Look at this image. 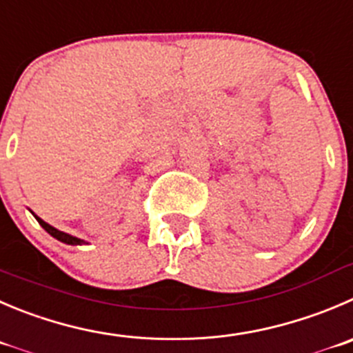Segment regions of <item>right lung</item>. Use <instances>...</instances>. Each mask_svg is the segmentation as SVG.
<instances>
[{
  "label": "right lung",
  "mask_w": 353,
  "mask_h": 353,
  "mask_svg": "<svg viewBox=\"0 0 353 353\" xmlns=\"http://www.w3.org/2000/svg\"><path fill=\"white\" fill-rule=\"evenodd\" d=\"M34 216H36V214H34ZM36 220L39 221V225H41L43 229H45L46 232L50 234V236H53V237H55V239L62 241V243H65V244H72V246H76V244H83V243H85V241L78 239V237L69 236V234H65V232H60V230H57L55 227H52V225H48V223H46V221H43L41 218H39V216H36Z\"/></svg>",
  "instance_id": "1"
}]
</instances>
